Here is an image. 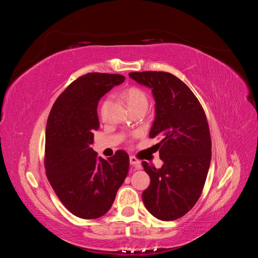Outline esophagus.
Returning <instances> with one entry per match:
<instances>
[{
	"instance_id": "1",
	"label": "esophagus",
	"mask_w": 258,
	"mask_h": 258,
	"mask_svg": "<svg viewBox=\"0 0 258 258\" xmlns=\"http://www.w3.org/2000/svg\"><path fill=\"white\" fill-rule=\"evenodd\" d=\"M129 160H130V165H131L132 167H135L136 169H140V168H141V163H140V161L135 157V156H130Z\"/></svg>"
}]
</instances>
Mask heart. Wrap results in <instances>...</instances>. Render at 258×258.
Listing matches in <instances>:
<instances>
[{"label":"heart","instance_id":"b5f03b06","mask_svg":"<svg viewBox=\"0 0 258 258\" xmlns=\"http://www.w3.org/2000/svg\"><path fill=\"white\" fill-rule=\"evenodd\" d=\"M123 98L127 101V103L131 107V110H135V108L141 107V106L147 107L148 105V97L146 95V92L140 87H136V86H132V87H129L128 89H126V91L123 92ZM110 100L111 98L107 97L103 101L102 104H101L100 114L102 117H104L106 113L107 106L110 104Z\"/></svg>","mask_w":258,"mask_h":258}]
</instances>
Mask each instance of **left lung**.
Listing matches in <instances>:
<instances>
[{"instance_id":"8db88e82","label":"left lung","mask_w":258,"mask_h":258,"mask_svg":"<svg viewBox=\"0 0 258 258\" xmlns=\"http://www.w3.org/2000/svg\"><path fill=\"white\" fill-rule=\"evenodd\" d=\"M152 89L156 117L150 137L157 144L160 169L142 161L151 184L142 194L146 209L161 221H174L196 205L204 189L212 156L206 113L188 86L168 72H131Z\"/></svg>"}]
</instances>
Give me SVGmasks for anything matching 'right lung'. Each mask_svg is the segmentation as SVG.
<instances>
[{
    "label": "right lung",
    "mask_w": 258,
    "mask_h": 258,
    "mask_svg": "<svg viewBox=\"0 0 258 258\" xmlns=\"http://www.w3.org/2000/svg\"><path fill=\"white\" fill-rule=\"evenodd\" d=\"M124 81L119 74L88 73L70 84L53 103L46 124L45 170L57 197L77 217L91 220L111 209L129 170L118 150L103 159L90 147L99 129V100Z\"/></svg>",
    "instance_id": "add662e5"
}]
</instances>
